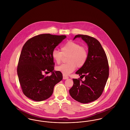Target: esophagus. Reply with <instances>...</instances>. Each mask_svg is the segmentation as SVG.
<instances>
[{
	"mask_svg": "<svg viewBox=\"0 0 130 130\" xmlns=\"http://www.w3.org/2000/svg\"><path fill=\"white\" fill-rule=\"evenodd\" d=\"M68 78H69V77H68V76H65V75H63V79H67Z\"/></svg>",
	"mask_w": 130,
	"mask_h": 130,
	"instance_id": "34e87169",
	"label": "esophagus"
}]
</instances>
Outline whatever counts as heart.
<instances>
[{
  "label": "heart",
  "instance_id": "1",
  "mask_svg": "<svg viewBox=\"0 0 130 130\" xmlns=\"http://www.w3.org/2000/svg\"><path fill=\"white\" fill-rule=\"evenodd\" d=\"M61 52L54 50L52 57L57 64L60 63L63 56H68L66 64H63L56 67V70L64 75L72 73L76 67L81 68L84 66L88 58V52L84 47L74 41H69L63 45L61 48Z\"/></svg>",
  "mask_w": 130,
  "mask_h": 130
}]
</instances>
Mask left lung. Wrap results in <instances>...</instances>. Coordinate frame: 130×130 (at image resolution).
<instances>
[{
  "mask_svg": "<svg viewBox=\"0 0 130 130\" xmlns=\"http://www.w3.org/2000/svg\"><path fill=\"white\" fill-rule=\"evenodd\" d=\"M88 48L85 64L76 72L85 77L84 80L73 79L74 85L70 89L72 98L82 103H88L98 99L103 91L109 77V66L107 56L101 44L95 38L87 35H77Z\"/></svg>",
  "mask_w": 130,
  "mask_h": 130,
  "instance_id": "obj_1",
  "label": "left lung"
}]
</instances>
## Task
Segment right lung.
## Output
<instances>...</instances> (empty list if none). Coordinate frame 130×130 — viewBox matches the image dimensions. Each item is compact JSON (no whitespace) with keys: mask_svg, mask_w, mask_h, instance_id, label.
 Returning a JSON list of instances; mask_svg holds the SVG:
<instances>
[{"mask_svg":"<svg viewBox=\"0 0 130 130\" xmlns=\"http://www.w3.org/2000/svg\"><path fill=\"white\" fill-rule=\"evenodd\" d=\"M66 36L39 35L29 39L22 47L17 69L23 93L31 100L49 99L54 87L63 78L61 73L54 70L52 52ZM51 72L50 76L44 72Z\"/></svg>","mask_w":130,"mask_h":130,"instance_id":"1","label":"right lung"}]
</instances>
